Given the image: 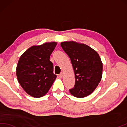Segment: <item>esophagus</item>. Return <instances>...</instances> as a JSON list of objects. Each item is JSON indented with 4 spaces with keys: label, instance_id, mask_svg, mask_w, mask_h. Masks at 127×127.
<instances>
[{
    "label": "esophagus",
    "instance_id": "esophagus-1",
    "mask_svg": "<svg viewBox=\"0 0 127 127\" xmlns=\"http://www.w3.org/2000/svg\"><path fill=\"white\" fill-rule=\"evenodd\" d=\"M63 75H64V73L62 72V73H61L59 75V77H60V78H63Z\"/></svg>",
    "mask_w": 127,
    "mask_h": 127
}]
</instances>
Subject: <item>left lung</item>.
I'll use <instances>...</instances> for the list:
<instances>
[{
  "label": "left lung",
  "mask_w": 127,
  "mask_h": 127,
  "mask_svg": "<svg viewBox=\"0 0 127 127\" xmlns=\"http://www.w3.org/2000/svg\"><path fill=\"white\" fill-rule=\"evenodd\" d=\"M61 46L71 59L75 82L71 94L84 98L91 94L102 79L103 64L98 53L86 44L65 41Z\"/></svg>",
  "instance_id": "obj_1"
}]
</instances>
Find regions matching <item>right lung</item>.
<instances>
[{
	"instance_id": "add662e5",
	"label": "right lung",
	"mask_w": 127,
	"mask_h": 127,
	"mask_svg": "<svg viewBox=\"0 0 127 127\" xmlns=\"http://www.w3.org/2000/svg\"><path fill=\"white\" fill-rule=\"evenodd\" d=\"M57 42H46L28 49L19 58L16 68L18 82L27 94L35 98L46 95L56 78L50 56Z\"/></svg>"
}]
</instances>
